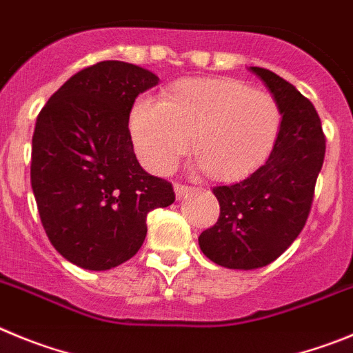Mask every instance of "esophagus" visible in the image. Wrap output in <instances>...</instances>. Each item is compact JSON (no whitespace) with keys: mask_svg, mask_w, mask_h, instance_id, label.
I'll use <instances>...</instances> for the list:
<instances>
[{"mask_svg":"<svg viewBox=\"0 0 353 353\" xmlns=\"http://www.w3.org/2000/svg\"><path fill=\"white\" fill-rule=\"evenodd\" d=\"M174 192H176L177 199H183V196H186L192 192V188H190V186H184V184H176V186H174Z\"/></svg>","mask_w":353,"mask_h":353,"instance_id":"obj_1","label":"esophagus"}]
</instances>
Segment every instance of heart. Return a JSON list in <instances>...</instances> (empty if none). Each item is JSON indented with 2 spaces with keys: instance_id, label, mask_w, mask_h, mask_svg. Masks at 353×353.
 Instances as JSON below:
<instances>
[{
  "instance_id": "heart-1",
  "label": "heart",
  "mask_w": 353,
  "mask_h": 353,
  "mask_svg": "<svg viewBox=\"0 0 353 353\" xmlns=\"http://www.w3.org/2000/svg\"><path fill=\"white\" fill-rule=\"evenodd\" d=\"M283 112L272 94L236 79H186L163 100L141 98L130 119L142 163L167 174L192 144L196 169L237 181L255 172L272 153Z\"/></svg>"
}]
</instances>
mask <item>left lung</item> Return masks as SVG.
Listing matches in <instances>:
<instances>
[{
    "label": "left lung",
    "mask_w": 353,
    "mask_h": 353,
    "mask_svg": "<svg viewBox=\"0 0 353 353\" xmlns=\"http://www.w3.org/2000/svg\"><path fill=\"white\" fill-rule=\"evenodd\" d=\"M250 70L278 100L281 132L268 161L252 176L212 188L220 218L199 237L209 260L244 271L274 262L299 236L325 157V135L313 103L271 70Z\"/></svg>",
    "instance_id": "left-lung-1"
}]
</instances>
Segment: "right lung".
Wrapping results in <instances>:
<instances>
[{"instance_id": "right-lung-1", "label": "right lung", "mask_w": 353, "mask_h": 353, "mask_svg": "<svg viewBox=\"0 0 353 353\" xmlns=\"http://www.w3.org/2000/svg\"><path fill=\"white\" fill-rule=\"evenodd\" d=\"M158 81L137 65L100 61L70 77L38 114L31 188L47 237L79 268L107 271L132 259L148 212L176 200L169 181L142 169L128 130L135 98Z\"/></svg>"}]
</instances>
